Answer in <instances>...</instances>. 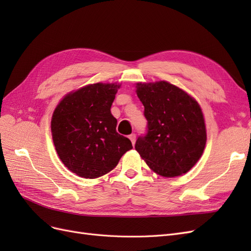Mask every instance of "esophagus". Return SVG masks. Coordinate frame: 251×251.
<instances>
[{"mask_svg": "<svg viewBox=\"0 0 251 251\" xmlns=\"http://www.w3.org/2000/svg\"><path fill=\"white\" fill-rule=\"evenodd\" d=\"M128 138H130V140L132 141V144L134 146V144H135V140H136V135H135V134L128 135Z\"/></svg>", "mask_w": 251, "mask_h": 251, "instance_id": "obj_1", "label": "esophagus"}]
</instances>
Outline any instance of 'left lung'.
I'll list each match as a JSON object with an SVG mask.
<instances>
[{"label":"left lung","instance_id":"8db88e82","mask_svg":"<svg viewBox=\"0 0 251 251\" xmlns=\"http://www.w3.org/2000/svg\"><path fill=\"white\" fill-rule=\"evenodd\" d=\"M136 88L148 120L147 134L136 140V151L160 176L172 178L187 173L206 143L199 103L168 81L138 82Z\"/></svg>","mask_w":251,"mask_h":251}]
</instances>
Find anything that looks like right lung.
Here are the masks:
<instances>
[{
    "instance_id": "right-lung-1",
    "label": "right lung",
    "mask_w": 251,
    "mask_h": 251,
    "mask_svg": "<svg viewBox=\"0 0 251 251\" xmlns=\"http://www.w3.org/2000/svg\"><path fill=\"white\" fill-rule=\"evenodd\" d=\"M116 83L97 82L66 95L53 112L52 138L60 160L79 177L94 179L112 171L131 140L116 132L111 105Z\"/></svg>"
}]
</instances>
